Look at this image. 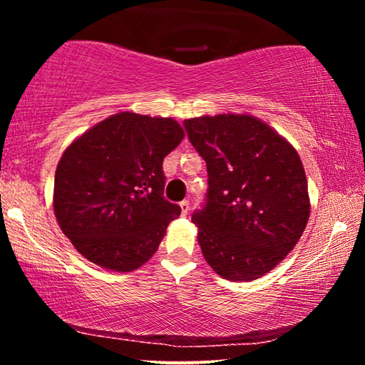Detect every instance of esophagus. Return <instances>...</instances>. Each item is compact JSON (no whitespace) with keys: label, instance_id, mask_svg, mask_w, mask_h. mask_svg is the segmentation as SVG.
Instances as JSON below:
<instances>
[{"label":"esophagus","instance_id":"esophagus-1","mask_svg":"<svg viewBox=\"0 0 365 365\" xmlns=\"http://www.w3.org/2000/svg\"><path fill=\"white\" fill-rule=\"evenodd\" d=\"M180 209H182V215H188V212H190V201H182L180 202Z\"/></svg>","mask_w":365,"mask_h":365}]
</instances>
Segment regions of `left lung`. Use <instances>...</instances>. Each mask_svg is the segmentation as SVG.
<instances>
[{"mask_svg": "<svg viewBox=\"0 0 365 365\" xmlns=\"http://www.w3.org/2000/svg\"><path fill=\"white\" fill-rule=\"evenodd\" d=\"M183 125L207 169L205 206L191 214L202 256L227 280L259 279L285 259L307 225L298 153L252 115H202Z\"/></svg>", "mask_w": 365, "mask_h": 365, "instance_id": "left-lung-1", "label": "left lung"}]
</instances>
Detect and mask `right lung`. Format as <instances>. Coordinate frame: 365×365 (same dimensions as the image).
I'll return each mask as SVG.
<instances>
[{
	"label": "right lung",
	"mask_w": 365,
	"mask_h": 365,
	"mask_svg": "<svg viewBox=\"0 0 365 365\" xmlns=\"http://www.w3.org/2000/svg\"><path fill=\"white\" fill-rule=\"evenodd\" d=\"M183 140L174 119L119 113L64 151L54 214L80 255L104 269L143 265L182 209L164 197L163 160Z\"/></svg>",
	"instance_id": "1"
}]
</instances>
